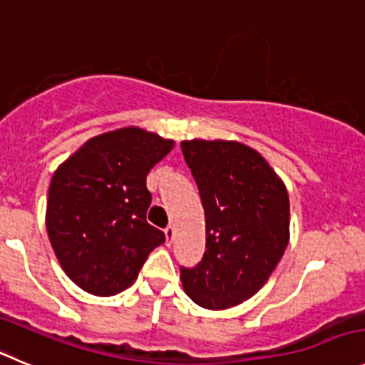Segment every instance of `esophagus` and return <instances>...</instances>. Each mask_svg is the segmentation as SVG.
Here are the masks:
<instances>
[{
  "instance_id": "1",
  "label": "esophagus",
  "mask_w": 365,
  "mask_h": 365,
  "mask_svg": "<svg viewBox=\"0 0 365 365\" xmlns=\"http://www.w3.org/2000/svg\"><path fill=\"white\" fill-rule=\"evenodd\" d=\"M165 237L168 242L173 240V237H175V227H173V225H168V227L165 229Z\"/></svg>"
}]
</instances>
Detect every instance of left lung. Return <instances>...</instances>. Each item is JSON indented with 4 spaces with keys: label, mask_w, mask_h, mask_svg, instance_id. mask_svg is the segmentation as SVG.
Listing matches in <instances>:
<instances>
[{
    "label": "left lung",
    "mask_w": 365,
    "mask_h": 365,
    "mask_svg": "<svg viewBox=\"0 0 365 365\" xmlns=\"http://www.w3.org/2000/svg\"><path fill=\"white\" fill-rule=\"evenodd\" d=\"M180 147L206 215L204 258L180 269V281L199 307H237L267 283L289 245V192L265 158L240 141L195 138Z\"/></svg>",
    "instance_id": "left-lung-1"
}]
</instances>
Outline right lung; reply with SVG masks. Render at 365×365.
I'll return each mask as SVG.
<instances>
[{
    "label": "right lung",
    "instance_id": "right-lung-1",
    "mask_svg": "<svg viewBox=\"0 0 365 365\" xmlns=\"http://www.w3.org/2000/svg\"><path fill=\"white\" fill-rule=\"evenodd\" d=\"M173 145L128 125L88 140L55 170L46 231L76 287L93 296H116L165 242V232L147 222V175Z\"/></svg>",
    "mask_w": 365,
    "mask_h": 365
}]
</instances>
